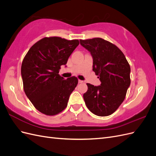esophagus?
<instances>
[{
	"instance_id": "34e87169",
	"label": "esophagus",
	"mask_w": 156,
	"mask_h": 156,
	"mask_svg": "<svg viewBox=\"0 0 156 156\" xmlns=\"http://www.w3.org/2000/svg\"><path fill=\"white\" fill-rule=\"evenodd\" d=\"M78 82H79V83H83V80H78Z\"/></svg>"
}]
</instances>
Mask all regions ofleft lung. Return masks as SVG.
I'll return each mask as SVG.
<instances>
[{"instance_id":"8db88e82","label":"left lung","mask_w":156,"mask_h":156,"mask_svg":"<svg viewBox=\"0 0 156 156\" xmlns=\"http://www.w3.org/2000/svg\"><path fill=\"white\" fill-rule=\"evenodd\" d=\"M93 57V70L101 82L87 83L83 97L87 108L99 116L114 113L125 99L131 83L130 65L123 52L114 44L101 38L80 40Z\"/></svg>"}]
</instances>
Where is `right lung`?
Instances as JSON below:
<instances>
[{
	"mask_svg": "<svg viewBox=\"0 0 156 156\" xmlns=\"http://www.w3.org/2000/svg\"><path fill=\"white\" fill-rule=\"evenodd\" d=\"M79 45L78 40L45 37L35 43L22 62L21 73L27 97L39 112L54 115L67 106L78 80L59 74L61 65Z\"/></svg>",
	"mask_w": 156,
	"mask_h": 156,
	"instance_id": "obj_1",
	"label": "right lung"
}]
</instances>
